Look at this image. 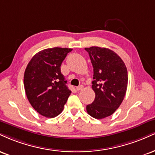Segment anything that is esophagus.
I'll list each match as a JSON object with an SVG mask.
<instances>
[{"mask_svg": "<svg viewBox=\"0 0 155 155\" xmlns=\"http://www.w3.org/2000/svg\"><path fill=\"white\" fill-rule=\"evenodd\" d=\"M84 88V87L82 85H79V87H76V90H78V91H79V90H81V89H82Z\"/></svg>", "mask_w": 155, "mask_h": 155, "instance_id": "34e87169", "label": "esophagus"}]
</instances>
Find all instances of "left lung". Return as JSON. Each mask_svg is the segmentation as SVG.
I'll list each match as a JSON object with an SVG mask.
<instances>
[{
    "label": "left lung",
    "mask_w": 155,
    "mask_h": 155,
    "mask_svg": "<svg viewBox=\"0 0 155 155\" xmlns=\"http://www.w3.org/2000/svg\"><path fill=\"white\" fill-rule=\"evenodd\" d=\"M92 63V88L95 98L87 105L88 114L96 119L110 116L122 103L128 86V71L118 55L105 48H86Z\"/></svg>",
    "instance_id": "1"
}]
</instances>
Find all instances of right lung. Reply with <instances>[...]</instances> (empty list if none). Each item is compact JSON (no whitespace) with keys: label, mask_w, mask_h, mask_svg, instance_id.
<instances>
[{"label":"right lung","mask_w":155,"mask_h":155,"mask_svg":"<svg viewBox=\"0 0 155 155\" xmlns=\"http://www.w3.org/2000/svg\"><path fill=\"white\" fill-rule=\"evenodd\" d=\"M71 48H48L35 54L28 63L24 85L31 105L46 118H55L63 111L71 91L61 74V63Z\"/></svg>","instance_id":"1"}]
</instances>
